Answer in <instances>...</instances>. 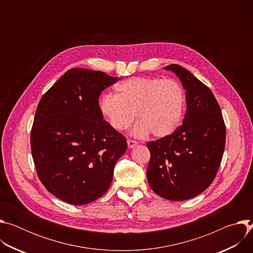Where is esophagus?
Listing matches in <instances>:
<instances>
[{
	"label": "esophagus",
	"mask_w": 253,
	"mask_h": 253,
	"mask_svg": "<svg viewBox=\"0 0 253 253\" xmlns=\"http://www.w3.org/2000/svg\"><path fill=\"white\" fill-rule=\"evenodd\" d=\"M127 144H128V147H129V148H133L134 146L137 145V141L132 140V139H128V140H127Z\"/></svg>",
	"instance_id": "34e87169"
}]
</instances>
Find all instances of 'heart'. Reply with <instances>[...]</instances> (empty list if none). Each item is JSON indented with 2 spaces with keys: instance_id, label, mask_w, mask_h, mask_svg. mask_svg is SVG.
Segmentation results:
<instances>
[{
  "instance_id": "obj_1",
  "label": "heart",
  "mask_w": 253,
  "mask_h": 253,
  "mask_svg": "<svg viewBox=\"0 0 253 253\" xmlns=\"http://www.w3.org/2000/svg\"><path fill=\"white\" fill-rule=\"evenodd\" d=\"M117 94H106L100 109L108 122L117 131L127 130L138 123L134 133L144 137L150 132L162 138L178 128L185 110V91L174 79L136 77L116 85Z\"/></svg>"
}]
</instances>
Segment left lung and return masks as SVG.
<instances>
[{
  "label": "left lung",
  "mask_w": 253,
  "mask_h": 253,
  "mask_svg": "<svg viewBox=\"0 0 253 253\" xmlns=\"http://www.w3.org/2000/svg\"><path fill=\"white\" fill-rule=\"evenodd\" d=\"M164 68L181 81L187 109L174 133L146 144L151 155L147 178L157 195L182 201L212 183L222 160L226 129L219 104L205 84L179 65Z\"/></svg>",
  "instance_id": "obj_1"
}]
</instances>
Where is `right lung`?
Segmentation results:
<instances>
[{"label":"right lung","instance_id":"1","mask_svg":"<svg viewBox=\"0 0 253 253\" xmlns=\"http://www.w3.org/2000/svg\"><path fill=\"white\" fill-rule=\"evenodd\" d=\"M117 77L74 68L43 95L31 130V151L45 188L74 205L109 188L126 138L103 119L99 96Z\"/></svg>","mask_w":253,"mask_h":253}]
</instances>
